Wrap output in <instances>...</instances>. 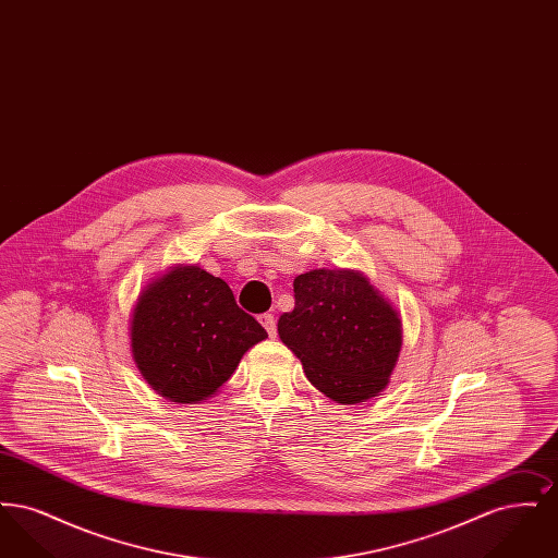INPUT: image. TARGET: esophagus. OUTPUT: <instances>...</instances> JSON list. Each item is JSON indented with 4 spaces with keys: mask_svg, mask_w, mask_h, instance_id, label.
<instances>
[{
    "mask_svg": "<svg viewBox=\"0 0 558 558\" xmlns=\"http://www.w3.org/2000/svg\"><path fill=\"white\" fill-rule=\"evenodd\" d=\"M259 319H262V324H264L267 335H269V337H276V318H274L271 314H264Z\"/></svg>",
    "mask_w": 558,
    "mask_h": 558,
    "instance_id": "34e87169",
    "label": "esophagus"
}]
</instances>
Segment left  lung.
<instances>
[{
    "mask_svg": "<svg viewBox=\"0 0 558 558\" xmlns=\"http://www.w3.org/2000/svg\"><path fill=\"white\" fill-rule=\"evenodd\" d=\"M292 287L294 310L278 319V335L310 383L345 405L376 398L401 351L398 310L357 269H312Z\"/></svg>",
    "mask_w": 558,
    "mask_h": 558,
    "instance_id": "left-lung-1",
    "label": "left lung"
}]
</instances>
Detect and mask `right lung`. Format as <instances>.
I'll return each instance as SVG.
<instances>
[{
    "label": "right lung",
    "mask_w": 558,
    "mask_h": 558,
    "mask_svg": "<svg viewBox=\"0 0 558 558\" xmlns=\"http://www.w3.org/2000/svg\"><path fill=\"white\" fill-rule=\"evenodd\" d=\"M132 353L144 380L162 398H213L242 355L267 339L236 305L234 292L198 266H175L140 292L132 312Z\"/></svg>",
    "instance_id": "1"
}]
</instances>
